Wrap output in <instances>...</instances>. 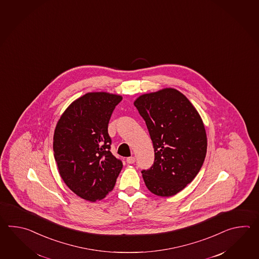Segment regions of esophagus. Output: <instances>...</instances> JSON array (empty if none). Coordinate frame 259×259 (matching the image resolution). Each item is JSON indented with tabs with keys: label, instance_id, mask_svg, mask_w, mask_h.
<instances>
[{
	"label": "esophagus",
	"instance_id": "obj_1",
	"mask_svg": "<svg viewBox=\"0 0 259 259\" xmlns=\"http://www.w3.org/2000/svg\"><path fill=\"white\" fill-rule=\"evenodd\" d=\"M126 161H127V164H134L136 159H135V157H134V156H131V157H127Z\"/></svg>",
	"mask_w": 259,
	"mask_h": 259
}]
</instances>
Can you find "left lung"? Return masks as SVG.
<instances>
[{
    "label": "left lung",
    "mask_w": 259,
    "mask_h": 259,
    "mask_svg": "<svg viewBox=\"0 0 259 259\" xmlns=\"http://www.w3.org/2000/svg\"><path fill=\"white\" fill-rule=\"evenodd\" d=\"M134 105L154 144V165L142 171L144 183L155 195H175L193 182L204 164V122L187 97L174 88L142 94Z\"/></svg>",
    "instance_id": "obj_1"
}]
</instances>
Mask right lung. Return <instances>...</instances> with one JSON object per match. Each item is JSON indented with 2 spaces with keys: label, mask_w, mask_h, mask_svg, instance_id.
Wrapping results in <instances>:
<instances>
[{
  "label": "right lung",
  "mask_w": 259,
  "mask_h": 259,
  "mask_svg": "<svg viewBox=\"0 0 259 259\" xmlns=\"http://www.w3.org/2000/svg\"><path fill=\"white\" fill-rule=\"evenodd\" d=\"M119 94L94 92L72 102L54 134V154L62 180L80 198L96 202L110 193L122 162L110 152L108 123Z\"/></svg>",
  "instance_id": "right-lung-1"
}]
</instances>
